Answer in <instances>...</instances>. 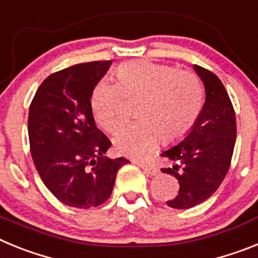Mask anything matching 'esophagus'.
<instances>
[{
  "instance_id": "obj_1",
  "label": "esophagus",
  "mask_w": 258,
  "mask_h": 258,
  "mask_svg": "<svg viewBox=\"0 0 258 258\" xmlns=\"http://www.w3.org/2000/svg\"><path fill=\"white\" fill-rule=\"evenodd\" d=\"M138 165L144 170V172L147 175L149 176H156L158 174V170H157L156 166L151 165V163H147V162H138Z\"/></svg>"
}]
</instances>
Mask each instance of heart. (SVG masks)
Returning a JSON list of instances; mask_svg holds the SVG:
<instances>
[{"mask_svg":"<svg viewBox=\"0 0 258 258\" xmlns=\"http://www.w3.org/2000/svg\"><path fill=\"white\" fill-rule=\"evenodd\" d=\"M116 83L101 79L91 96L92 114L106 132L123 122L124 96L139 100V122L123 127L114 136L119 153L144 157L157 145L184 138L203 110L204 89L189 71L151 61H130L115 71Z\"/></svg>","mask_w":258,"mask_h":258,"instance_id":"heart-1","label":"heart"}]
</instances>
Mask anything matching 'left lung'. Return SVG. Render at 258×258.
I'll return each mask as SVG.
<instances>
[{
  "label": "left lung",
  "mask_w": 258,
  "mask_h": 258,
  "mask_svg": "<svg viewBox=\"0 0 258 258\" xmlns=\"http://www.w3.org/2000/svg\"><path fill=\"white\" fill-rule=\"evenodd\" d=\"M205 88L200 116L182 142L163 151L171 166L161 171L178 179L179 194L167 205L189 209L208 200L223 182L234 153L236 118L231 100L218 76L195 64Z\"/></svg>",
  "instance_id": "obj_1"
}]
</instances>
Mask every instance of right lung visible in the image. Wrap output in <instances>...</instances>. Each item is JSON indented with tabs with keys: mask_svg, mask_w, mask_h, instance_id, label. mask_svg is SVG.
I'll use <instances>...</instances> for the list:
<instances>
[{
	"mask_svg": "<svg viewBox=\"0 0 258 258\" xmlns=\"http://www.w3.org/2000/svg\"><path fill=\"white\" fill-rule=\"evenodd\" d=\"M111 61L74 64L48 76L28 113L36 170L64 205L89 209L110 197L116 172L130 161L105 156L111 142L96 127L91 96Z\"/></svg>",
	"mask_w": 258,
	"mask_h": 258,
	"instance_id": "add662e5",
	"label": "right lung"
}]
</instances>
